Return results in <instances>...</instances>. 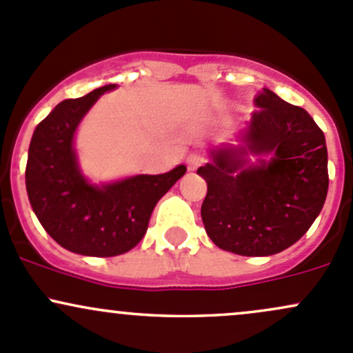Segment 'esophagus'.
I'll use <instances>...</instances> for the list:
<instances>
[{"label": "esophagus", "mask_w": 353, "mask_h": 353, "mask_svg": "<svg viewBox=\"0 0 353 353\" xmlns=\"http://www.w3.org/2000/svg\"><path fill=\"white\" fill-rule=\"evenodd\" d=\"M188 169L189 170H196L198 167H201L206 162V157L199 152H192V154L188 155Z\"/></svg>", "instance_id": "1"}]
</instances>
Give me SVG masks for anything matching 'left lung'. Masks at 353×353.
<instances>
[{"label":"left lung","mask_w":353,"mask_h":353,"mask_svg":"<svg viewBox=\"0 0 353 353\" xmlns=\"http://www.w3.org/2000/svg\"><path fill=\"white\" fill-rule=\"evenodd\" d=\"M242 135L243 145L216 148L199 167L208 184L201 206L206 233L216 247L264 257L298 242L320 214L328 192L325 135L306 110L264 88ZM248 151L270 153L246 167Z\"/></svg>","instance_id":"obj_1"}]
</instances>
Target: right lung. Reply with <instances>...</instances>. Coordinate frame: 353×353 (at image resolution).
I'll list each match as a JSON object with an SVG mask.
<instances>
[{
	"label": "right lung",
	"mask_w": 353,
	"mask_h": 353,
	"mask_svg": "<svg viewBox=\"0 0 353 353\" xmlns=\"http://www.w3.org/2000/svg\"><path fill=\"white\" fill-rule=\"evenodd\" d=\"M108 84L59 103L37 125L28 148L25 183L30 205L61 247L91 257L132 250L147 232L159 199L184 176L177 165L159 176H133L106 186L89 184L77 167L72 142L77 125Z\"/></svg>",
	"instance_id": "1"
}]
</instances>
